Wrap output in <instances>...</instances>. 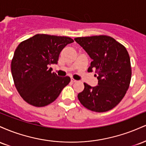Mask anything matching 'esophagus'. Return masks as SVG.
I'll return each mask as SVG.
<instances>
[{
	"label": "esophagus",
	"mask_w": 146,
	"mask_h": 146,
	"mask_svg": "<svg viewBox=\"0 0 146 146\" xmlns=\"http://www.w3.org/2000/svg\"><path fill=\"white\" fill-rule=\"evenodd\" d=\"M71 82H73V83H74V82H78V81H77L76 80H75V79H73V78H71Z\"/></svg>",
	"instance_id": "obj_1"
}]
</instances>
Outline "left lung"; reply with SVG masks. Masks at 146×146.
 <instances>
[{
	"label": "left lung",
	"mask_w": 146,
	"mask_h": 146,
	"mask_svg": "<svg viewBox=\"0 0 146 146\" xmlns=\"http://www.w3.org/2000/svg\"><path fill=\"white\" fill-rule=\"evenodd\" d=\"M93 60L88 71L95 69L98 85L84 83V89L78 95L87 109L102 113L113 109L121 101L130 86L131 65L126 48L113 38L94 36L75 38Z\"/></svg>",
	"instance_id": "8db88e82"
}]
</instances>
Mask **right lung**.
<instances>
[{
  "mask_svg": "<svg viewBox=\"0 0 146 146\" xmlns=\"http://www.w3.org/2000/svg\"><path fill=\"white\" fill-rule=\"evenodd\" d=\"M69 37L36 34L15 50L11 71L16 89L27 103L36 107L54 102L71 81L59 77L48 66L58 64L60 52L73 42Z\"/></svg>",
  "mask_w": 146,
  "mask_h": 146,
  "instance_id": "right-lung-1",
  "label": "right lung"
}]
</instances>
